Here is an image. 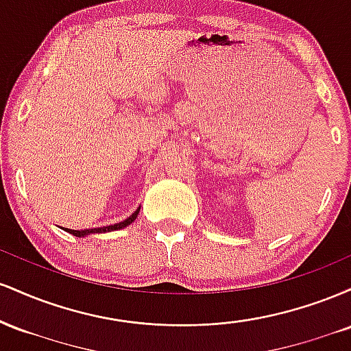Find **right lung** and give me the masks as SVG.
<instances>
[{
  "label": "right lung",
  "mask_w": 351,
  "mask_h": 351,
  "mask_svg": "<svg viewBox=\"0 0 351 351\" xmlns=\"http://www.w3.org/2000/svg\"><path fill=\"white\" fill-rule=\"evenodd\" d=\"M140 213V208L136 209L132 216H128L127 219L122 221V223H117V224H110V226H104V228H94V229H82V231H75V229H66L67 232H71L72 236H77V237H84V236H88V234H95V232H108V231H117V229H122L125 226H128L130 223H134L136 219V216H138Z\"/></svg>",
  "instance_id": "add662e5"
}]
</instances>
